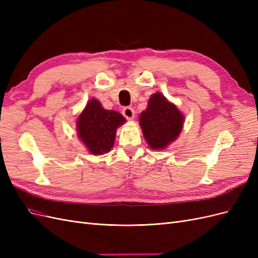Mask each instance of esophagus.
Masks as SVG:
<instances>
[{"mask_svg": "<svg viewBox=\"0 0 258 258\" xmlns=\"http://www.w3.org/2000/svg\"><path fill=\"white\" fill-rule=\"evenodd\" d=\"M135 114H136L135 110L132 107H130V106L124 107L123 110H122V115L126 117L127 119H134L135 118Z\"/></svg>", "mask_w": 258, "mask_h": 258, "instance_id": "obj_1", "label": "esophagus"}]
</instances>
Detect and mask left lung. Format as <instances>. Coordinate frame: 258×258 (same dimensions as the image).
Listing matches in <instances>:
<instances>
[{
	"label": "left lung",
	"mask_w": 258,
	"mask_h": 258,
	"mask_svg": "<svg viewBox=\"0 0 258 258\" xmlns=\"http://www.w3.org/2000/svg\"><path fill=\"white\" fill-rule=\"evenodd\" d=\"M185 116L178 107L157 91L148 99L147 107L140 114L139 123L152 150H165L178 138Z\"/></svg>",
	"instance_id": "1"
}]
</instances>
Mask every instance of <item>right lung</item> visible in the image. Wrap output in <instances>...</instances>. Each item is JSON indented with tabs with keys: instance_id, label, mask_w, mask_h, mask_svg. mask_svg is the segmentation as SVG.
<instances>
[{
	"instance_id": "right-lung-1",
	"label": "right lung",
	"mask_w": 258,
	"mask_h": 258,
	"mask_svg": "<svg viewBox=\"0 0 258 258\" xmlns=\"http://www.w3.org/2000/svg\"><path fill=\"white\" fill-rule=\"evenodd\" d=\"M126 118L116 111L105 110L99 100L90 99L76 118L77 137L92 155H103L114 146L116 130Z\"/></svg>"
}]
</instances>
